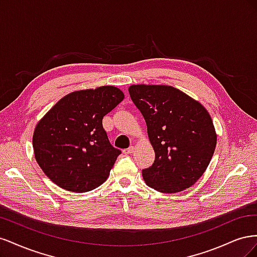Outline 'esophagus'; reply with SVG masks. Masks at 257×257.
Segmentation results:
<instances>
[{
  "label": "esophagus",
  "instance_id": "esophagus-1",
  "mask_svg": "<svg viewBox=\"0 0 257 257\" xmlns=\"http://www.w3.org/2000/svg\"><path fill=\"white\" fill-rule=\"evenodd\" d=\"M123 152L125 153V154H131V153H133V152H134V147H130V148H127V149H124V150H123Z\"/></svg>",
  "mask_w": 257,
  "mask_h": 257
}]
</instances>
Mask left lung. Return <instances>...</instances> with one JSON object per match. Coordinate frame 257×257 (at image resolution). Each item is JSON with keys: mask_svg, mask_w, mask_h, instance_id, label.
<instances>
[{"mask_svg": "<svg viewBox=\"0 0 257 257\" xmlns=\"http://www.w3.org/2000/svg\"><path fill=\"white\" fill-rule=\"evenodd\" d=\"M130 96L143 113L155 159L143 169L150 188L177 193L203 176L216 145L211 116L205 107L169 85L136 84Z\"/></svg>", "mask_w": 257, "mask_h": 257, "instance_id": "left-lung-1", "label": "left lung"}]
</instances>
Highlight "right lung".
<instances>
[{
    "label": "right lung",
    "instance_id": "1",
    "mask_svg": "<svg viewBox=\"0 0 257 257\" xmlns=\"http://www.w3.org/2000/svg\"><path fill=\"white\" fill-rule=\"evenodd\" d=\"M123 98V92L112 85L76 91L38 122L33 135L35 159L53 183L82 193L106 180L121 150L110 144L103 118Z\"/></svg>",
    "mask_w": 257,
    "mask_h": 257
}]
</instances>
